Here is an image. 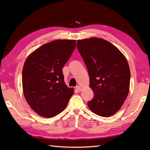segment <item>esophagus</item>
Masks as SVG:
<instances>
[{
  "mask_svg": "<svg viewBox=\"0 0 150 150\" xmlns=\"http://www.w3.org/2000/svg\"><path fill=\"white\" fill-rule=\"evenodd\" d=\"M75 89L77 90V91H79V92H80V91H81V90H82V87H81V86L78 85V86H77V87H76Z\"/></svg>",
  "mask_w": 150,
  "mask_h": 150,
  "instance_id": "34e87169",
  "label": "esophagus"
}]
</instances>
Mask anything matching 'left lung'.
Masks as SVG:
<instances>
[{
  "instance_id": "1",
  "label": "left lung",
  "mask_w": 150,
  "mask_h": 150,
  "mask_svg": "<svg viewBox=\"0 0 150 150\" xmlns=\"http://www.w3.org/2000/svg\"><path fill=\"white\" fill-rule=\"evenodd\" d=\"M77 49L87 66L94 97L88 102L93 113L109 117L120 110L130 89V70L124 54L98 38L79 40Z\"/></svg>"
}]
</instances>
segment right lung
I'll list each match as a JSON object with an SVG mask.
<instances>
[{"mask_svg": "<svg viewBox=\"0 0 150 150\" xmlns=\"http://www.w3.org/2000/svg\"><path fill=\"white\" fill-rule=\"evenodd\" d=\"M76 46L75 40H56L34 51L22 69V89L38 115L54 117L64 110L74 88L65 85L62 69Z\"/></svg>", "mask_w": 150, "mask_h": 150, "instance_id": "obj_1", "label": "right lung"}]
</instances>
